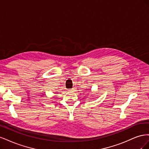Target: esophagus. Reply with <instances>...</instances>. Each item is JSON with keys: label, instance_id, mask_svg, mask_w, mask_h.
<instances>
[{"label": "esophagus", "instance_id": "obj_1", "mask_svg": "<svg viewBox=\"0 0 149 149\" xmlns=\"http://www.w3.org/2000/svg\"><path fill=\"white\" fill-rule=\"evenodd\" d=\"M73 90H74V88H72V89H70V91H73Z\"/></svg>", "mask_w": 149, "mask_h": 149}]
</instances>
